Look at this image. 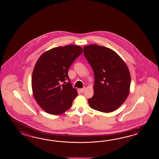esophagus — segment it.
<instances>
[{"label": "esophagus", "instance_id": "esophagus-1", "mask_svg": "<svg viewBox=\"0 0 159 159\" xmlns=\"http://www.w3.org/2000/svg\"><path fill=\"white\" fill-rule=\"evenodd\" d=\"M80 90H81V92L82 93H83V92H84V90H85V88H82V89H80Z\"/></svg>", "mask_w": 159, "mask_h": 159}]
</instances>
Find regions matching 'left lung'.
Returning a JSON list of instances; mask_svg holds the SVG:
<instances>
[{
  "label": "left lung",
  "instance_id": "left-lung-1",
  "mask_svg": "<svg viewBox=\"0 0 159 159\" xmlns=\"http://www.w3.org/2000/svg\"><path fill=\"white\" fill-rule=\"evenodd\" d=\"M84 57L94 75V95L90 107L103 112L116 110L129 96L131 75L125 62L108 48L91 44L84 47Z\"/></svg>",
  "mask_w": 159,
  "mask_h": 159
}]
</instances>
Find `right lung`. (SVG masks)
<instances>
[{
    "mask_svg": "<svg viewBox=\"0 0 159 159\" xmlns=\"http://www.w3.org/2000/svg\"><path fill=\"white\" fill-rule=\"evenodd\" d=\"M82 52L81 47L69 45L52 48L38 59L32 88L37 104L46 112L60 115L71 107L78 93L70 82L68 69Z\"/></svg>",
    "mask_w": 159,
    "mask_h": 159,
    "instance_id": "add662e5",
    "label": "right lung"
}]
</instances>
